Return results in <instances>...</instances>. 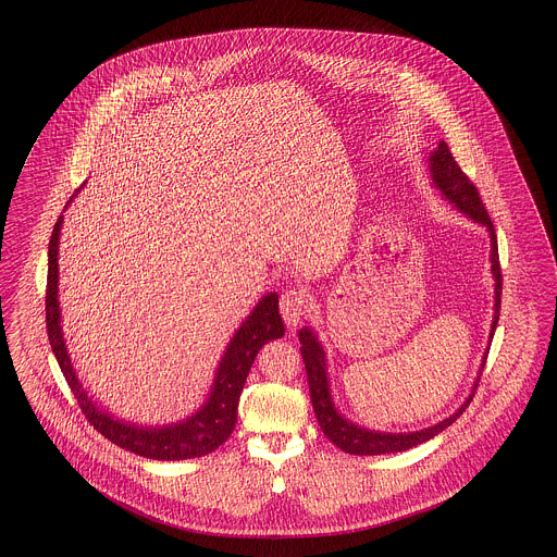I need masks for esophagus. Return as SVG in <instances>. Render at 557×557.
<instances>
[{
    "instance_id": "1",
    "label": "esophagus",
    "mask_w": 557,
    "mask_h": 557,
    "mask_svg": "<svg viewBox=\"0 0 557 557\" xmlns=\"http://www.w3.org/2000/svg\"><path fill=\"white\" fill-rule=\"evenodd\" d=\"M305 305H307V298L300 290H286L280 298V311H282V318L286 321V325L294 330L298 325V321L305 313Z\"/></svg>"
}]
</instances>
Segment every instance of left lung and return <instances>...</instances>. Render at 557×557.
Listing matches in <instances>:
<instances>
[{"label":"left lung","instance_id":"8db88e82","mask_svg":"<svg viewBox=\"0 0 557 557\" xmlns=\"http://www.w3.org/2000/svg\"><path fill=\"white\" fill-rule=\"evenodd\" d=\"M428 169H430V180L432 186L436 187L443 196L459 212H463L468 219H472L478 225H482L488 232L491 238V271L495 280V311H493V323H491V341L499 321V307H502V267H499V248H497V236L495 227L488 219V212L484 211V205L480 200L476 186L466 177V173L459 169V164L453 159L449 146L445 141L438 144L436 150L430 152L428 157ZM300 341V355L305 361V370L309 377V391H311V403L318 416L319 425L323 434L338 447V449L350 453V455H386V453H400V450L413 449L422 445L425 441L434 438L441 434L445 428H449L470 405V400L476 393L478 380L482 368L486 363L488 348L482 355V363L478 370L476 382L472 386V393L461 403V407L450 413L449 418L441 420L438 424L428 425L416 432H380V430H370L363 425L350 422L346 416H343L332 397L330 388V375H327V359H325V348L319 343L318 334L305 325L298 332Z\"/></svg>","mask_w":557,"mask_h":557}]
</instances>
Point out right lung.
I'll use <instances>...</instances> for the list:
<instances>
[{
  "label": "right lung",
  "mask_w": 557,
  "mask_h": 557,
  "mask_svg": "<svg viewBox=\"0 0 557 557\" xmlns=\"http://www.w3.org/2000/svg\"><path fill=\"white\" fill-rule=\"evenodd\" d=\"M85 186V184H83ZM81 186V187H83ZM79 189L66 202L75 200ZM64 214L53 225L50 250H48V294H46V323L55 361L64 373L71 391L75 393L81 411L87 422L94 425L110 443L121 449L132 450L135 455L159 459V461H180L209 455L211 450L223 445L236 428L238 420L239 393L244 388L246 375L255 363L257 352L269 343L284 336L286 327L280 318V296L277 292L265 294L250 315L242 321L230 345L223 350V357L216 366L212 377L211 391L207 400L184 420L171 424H135L116 418L98 400L89 397L83 388L73 359L69 355L64 332H62V313L58 300V248L62 232Z\"/></svg>",
  "instance_id": "obj_1"
}]
</instances>
